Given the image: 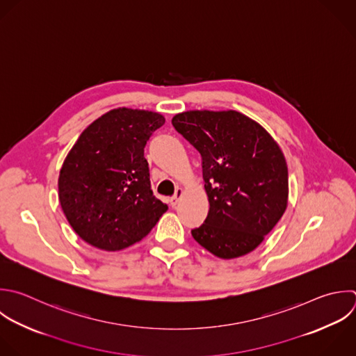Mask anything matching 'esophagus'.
<instances>
[{
	"label": "esophagus",
	"mask_w": 356,
	"mask_h": 356,
	"mask_svg": "<svg viewBox=\"0 0 356 356\" xmlns=\"http://www.w3.org/2000/svg\"><path fill=\"white\" fill-rule=\"evenodd\" d=\"M182 193H184V189H182V188H178V189L175 191V195L170 199V203H171L172 207H175V206L178 204V200H179V197L182 196Z\"/></svg>",
	"instance_id": "obj_1"
}]
</instances>
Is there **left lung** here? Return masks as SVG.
<instances>
[{
    "instance_id": "left-lung-1",
    "label": "left lung",
    "mask_w": 356,
    "mask_h": 356,
    "mask_svg": "<svg viewBox=\"0 0 356 356\" xmlns=\"http://www.w3.org/2000/svg\"><path fill=\"white\" fill-rule=\"evenodd\" d=\"M172 125L202 156L210 209L192 236L220 259L250 253L288 204V168L278 143L234 110L185 111Z\"/></svg>"
}]
</instances>
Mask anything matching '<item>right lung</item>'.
<instances>
[{
  "mask_svg": "<svg viewBox=\"0 0 356 356\" xmlns=\"http://www.w3.org/2000/svg\"><path fill=\"white\" fill-rule=\"evenodd\" d=\"M165 118L154 111L114 108L93 121L64 160L61 209L89 245L115 252L142 241L168 206L150 188L145 146Z\"/></svg>",
  "mask_w": 356,
  "mask_h": 356,
  "instance_id": "right-lung-1",
  "label": "right lung"
}]
</instances>
